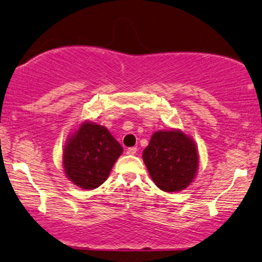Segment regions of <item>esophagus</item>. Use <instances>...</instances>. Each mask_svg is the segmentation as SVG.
Returning a JSON list of instances; mask_svg holds the SVG:
<instances>
[{
	"instance_id": "esophagus-1",
	"label": "esophagus",
	"mask_w": 262,
	"mask_h": 262,
	"mask_svg": "<svg viewBox=\"0 0 262 262\" xmlns=\"http://www.w3.org/2000/svg\"><path fill=\"white\" fill-rule=\"evenodd\" d=\"M137 151H138L137 147H129L127 150V154L128 155H135V154H137Z\"/></svg>"
}]
</instances>
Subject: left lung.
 I'll list each match as a JSON object with an SVG mask.
<instances>
[{
	"label": "left lung",
	"mask_w": 262,
	"mask_h": 262,
	"mask_svg": "<svg viewBox=\"0 0 262 262\" xmlns=\"http://www.w3.org/2000/svg\"><path fill=\"white\" fill-rule=\"evenodd\" d=\"M154 183L165 192L185 190L196 178L198 151L188 135L179 129L158 130L152 134L142 152Z\"/></svg>",
	"instance_id": "1"
}]
</instances>
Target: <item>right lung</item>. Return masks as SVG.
Returning <instances> with one entry per match:
<instances>
[{
	"instance_id": "right-lung-1",
	"label": "right lung",
	"mask_w": 262,
	"mask_h": 262,
	"mask_svg": "<svg viewBox=\"0 0 262 262\" xmlns=\"http://www.w3.org/2000/svg\"><path fill=\"white\" fill-rule=\"evenodd\" d=\"M122 152L123 147L104 125L84 121L66 141L64 171L76 186L93 190L104 184Z\"/></svg>"
}]
</instances>
